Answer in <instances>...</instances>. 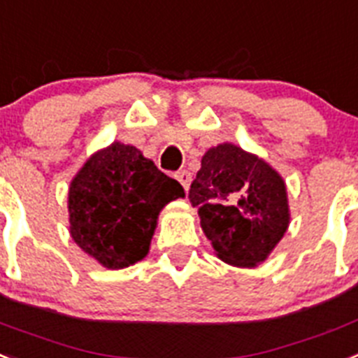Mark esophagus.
<instances>
[{"label":"esophagus","mask_w":358,"mask_h":358,"mask_svg":"<svg viewBox=\"0 0 358 358\" xmlns=\"http://www.w3.org/2000/svg\"><path fill=\"white\" fill-rule=\"evenodd\" d=\"M174 176H176V180H178L180 184H182V187L187 191L189 185H191V173H189V171H185V169H182V171H178V173L174 174Z\"/></svg>","instance_id":"1"}]
</instances>
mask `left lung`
Wrapping results in <instances>:
<instances>
[{
	"label": "left lung",
	"mask_w": 358,
	"mask_h": 358,
	"mask_svg": "<svg viewBox=\"0 0 358 358\" xmlns=\"http://www.w3.org/2000/svg\"><path fill=\"white\" fill-rule=\"evenodd\" d=\"M216 257L235 267L262 264L289 227L286 182L264 158L235 143L202 156L189 189Z\"/></svg>",
	"instance_id": "obj_1"
}]
</instances>
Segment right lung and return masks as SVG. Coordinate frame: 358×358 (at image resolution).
I'll return each instance as SVG.
<instances>
[{
	"label": "right lung",
	"instance_id": "add662e5",
	"mask_svg": "<svg viewBox=\"0 0 358 358\" xmlns=\"http://www.w3.org/2000/svg\"><path fill=\"white\" fill-rule=\"evenodd\" d=\"M184 187L134 145L96 151L69 185V231L78 248L107 269H123L149 253L158 215Z\"/></svg>",
	"mask_w": 358,
	"mask_h": 358
}]
</instances>
